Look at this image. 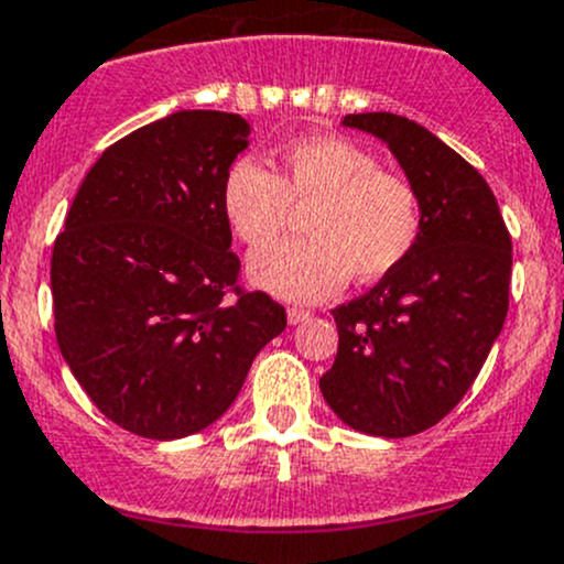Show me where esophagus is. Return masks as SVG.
Listing matches in <instances>:
<instances>
[{"mask_svg": "<svg viewBox=\"0 0 564 564\" xmlns=\"http://www.w3.org/2000/svg\"><path fill=\"white\" fill-rule=\"evenodd\" d=\"M289 324H302L311 318V311H305V307H289Z\"/></svg>", "mask_w": 564, "mask_h": 564, "instance_id": "1", "label": "esophagus"}]
</instances>
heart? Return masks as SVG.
<instances>
[{
  "instance_id": "heart-1",
  "label": "heart",
  "mask_w": 564,
  "mask_h": 564,
  "mask_svg": "<svg viewBox=\"0 0 564 564\" xmlns=\"http://www.w3.org/2000/svg\"><path fill=\"white\" fill-rule=\"evenodd\" d=\"M224 216L248 248H264L297 210L307 237L251 257L248 275L264 292L294 302L335 294L348 275L378 281L397 270L422 235V199L405 175L378 167L376 153L337 134L297 140L281 175L253 159L232 164L221 192Z\"/></svg>"
}]
</instances>
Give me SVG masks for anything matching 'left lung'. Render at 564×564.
<instances>
[{"label":"left lung","mask_w":564,"mask_h":564,"mask_svg":"<svg viewBox=\"0 0 564 564\" xmlns=\"http://www.w3.org/2000/svg\"><path fill=\"white\" fill-rule=\"evenodd\" d=\"M346 127L381 138L422 199V235L397 270L335 307V365L324 400L354 430L408 437L452 413L500 335L511 235L473 164L422 123L354 112Z\"/></svg>","instance_id":"obj_1"}]
</instances>
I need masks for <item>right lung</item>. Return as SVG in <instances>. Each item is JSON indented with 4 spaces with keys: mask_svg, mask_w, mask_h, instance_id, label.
Returning <instances> with one entry per match:
<instances>
[{
    "mask_svg": "<svg viewBox=\"0 0 564 564\" xmlns=\"http://www.w3.org/2000/svg\"><path fill=\"white\" fill-rule=\"evenodd\" d=\"M248 123L177 110L112 142L88 170L51 257L53 329L94 405L175 441L216 422L251 361L286 329L240 286L221 192Z\"/></svg>",
    "mask_w": 564,
    "mask_h": 564,
    "instance_id": "right-lung-1",
    "label": "right lung"
}]
</instances>
